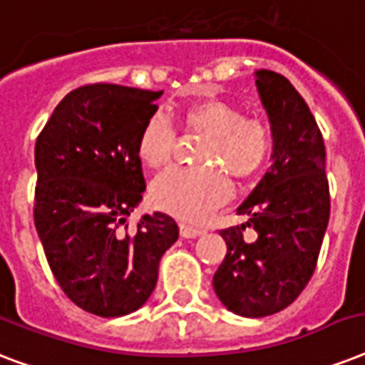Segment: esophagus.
<instances>
[{
	"label": "esophagus",
	"instance_id": "obj_1",
	"mask_svg": "<svg viewBox=\"0 0 365 365\" xmlns=\"http://www.w3.org/2000/svg\"><path fill=\"white\" fill-rule=\"evenodd\" d=\"M180 235H182L183 239H197V237H200V235H202V231H200V229L191 227V225H185V223H182V225H180Z\"/></svg>",
	"mask_w": 365,
	"mask_h": 365
}]
</instances>
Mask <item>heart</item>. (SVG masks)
<instances>
[{"instance_id":"1","label":"heart","mask_w":365,"mask_h":365,"mask_svg":"<svg viewBox=\"0 0 365 365\" xmlns=\"http://www.w3.org/2000/svg\"><path fill=\"white\" fill-rule=\"evenodd\" d=\"M180 119L187 130L206 134L199 159L210 166L172 168L160 174L151 197L160 210L185 222H199L231 197L229 180L220 168L237 180H248L263 168L271 153V130L257 119L240 117L233 104L217 98L195 102ZM174 142L176 132L168 119L155 113L140 132L138 155L151 168H163L170 163Z\"/></svg>"}]
</instances>
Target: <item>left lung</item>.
<instances>
[{"instance_id": "8db88e82", "label": "left lung", "mask_w": 365, "mask_h": 365, "mask_svg": "<svg viewBox=\"0 0 365 365\" xmlns=\"http://www.w3.org/2000/svg\"><path fill=\"white\" fill-rule=\"evenodd\" d=\"M254 77L271 123V168L237 210L248 222L220 231L227 254L212 280L223 307L246 318L269 317L297 299L329 222L326 148L309 106L277 71ZM246 227L258 235L252 243L242 237Z\"/></svg>"}]
</instances>
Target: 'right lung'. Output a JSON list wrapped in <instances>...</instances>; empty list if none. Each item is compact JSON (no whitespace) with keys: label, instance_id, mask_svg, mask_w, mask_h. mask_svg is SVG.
Returning a JSON list of instances; mask_svg holds the SVG:
<instances>
[{"label":"right lung","instance_id":"right-lung-1","mask_svg":"<svg viewBox=\"0 0 365 365\" xmlns=\"http://www.w3.org/2000/svg\"><path fill=\"white\" fill-rule=\"evenodd\" d=\"M160 94L108 83L79 87L54 108L36 142L37 235L60 288L96 317L138 311L180 235L163 212L143 214L134 233L122 229L145 191L138 138Z\"/></svg>","mask_w":365,"mask_h":365}]
</instances>
